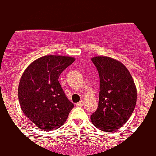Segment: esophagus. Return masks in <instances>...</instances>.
<instances>
[{"mask_svg": "<svg viewBox=\"0 0 156 156\" xmlns=\"http://www.w3.org/2000/svg\"><path fill=\"white\" fill-rule=\"evenodd\" d=\"M83 105V101H80L79 103H76V105L77 106H82V105Z\"/></svg>", "mask_w": 156, "mask_h": 156, "instance_id": "obj_1", "label": "esophagus"}]
</instances>
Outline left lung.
Listing matches in <instances>:
<instances>
[{
	"mask_svg": "<svg viewBox=\"0 0 156 156\" xmlns=\"http://www.w3.org/2000/svg\"><path fill=\"white\" fill-rule=\"evenodd\" d=\"M100 77L98 108L91 115L92 124L105 132L121 128L128 120L137 99L131 75L119 61L107 56L92 58Z\"/></svg>",
	"mask_w": 156,
	"mask_h": 156,
	"instance_id": "8db88e82",
	"label": "left lung"
}]
</instances>
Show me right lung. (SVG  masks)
Here are the masks:
<instances>
[{"label":"right lung","instance_id":"1","mask_svg":"<svg viewBox=\"0 0 156 156\" xmlns=\"http://www.w3.org/2000/svg\"><path fill=\"white\" fill-rule=\"evenodd\" d=\"M74 61L70 56L44 55L32 62L21 76L18 87L21 109L44 131L60 128L74 107L58 82L61 73Z\"/></svg>","mask_w":156,"mask_h":156}]
</instances>
